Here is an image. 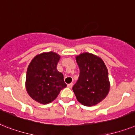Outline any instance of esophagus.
Listing matches in <instances>:
<instances>
[{"mask_svg": "<svg viewBox=\"0 0 135 135\" xmlns=\"http://www.w3.org/2000/svg\"><path fill=\"white\" fill-rule=\"evenodd\" d=\"M73 83H70V84H68V87L70 88H72V87H73Z\"/></svg>", "mask_w": 135, "mask_h": 135, "instance_id": "esophagus-1", "label": "esophagus"}]
</instances>
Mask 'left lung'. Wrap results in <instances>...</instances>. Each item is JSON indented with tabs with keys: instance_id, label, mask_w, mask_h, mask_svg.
Returning a JSON list of instances; mask_svg holds the SVG:
<instances>
[{
	"instance_id": "obj_1",
	"label": "left lung",
	"mask_w": 135,
	"mask_h": 135,
	"mask_svg": "<svg viewBox=\"0 0 135 135\" xmlns=\"http://www.w3.org/2000/svg\"><path fill=\"white\" fill-rule=\"evenodd\" d=\"M79 76L73 87L76 99L85 106H93L108 94L110 88L108 70L100 57L90 53L76 56Z\"/></svg>"
}]
</instances>
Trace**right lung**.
<instances>
[{
	"mask_svg": "<svg viewBox=\"0 0 135 135\" xmlns=\"http://www.w3.org/2000/svg\"><path fill=\"white\" fill-rule=\"evenodd\" d=\"M61 56L56 53H42L30 62L26 73V88L31 98L41 104H49L67 84L63 74L57 70Z\"/></svg>",
	"mask_w": 135,
	"mask_h": 135,
	"instance_id": "1",
	"label": "right lung"
}]
</instances>
